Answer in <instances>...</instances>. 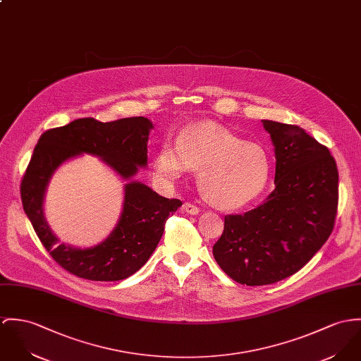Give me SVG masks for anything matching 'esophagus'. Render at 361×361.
Masks as SVG:
<instances>
[{"label": "esophagus", "mask_w": 361, "mask_h": 361, "mask_svg": "<svg viewBox=\"0 0 361 361\" xmlns=\"http://www.w3.org/2000/svg\"><path fill=\"white\" fill-rule=\"evenodd\" d=\"M182 211L186 212V214H190V215H197L200 212V208L195 205V204H192V202H185L182 205Z\"/></svg>", "instance_id": "34e87169"}]
</instances>
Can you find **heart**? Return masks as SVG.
Here are the masks:
<instances>
[{
    "instance_id": "b5f03b06",
    "label": "heart",
    "mask_w": 361,
    "mask_h": 361,
    "mask_svg": "<svg viewBox=\"0 0 361 361\" xmlns=\"http://www.w3.org/2000/svg\"><path fill=\"white\" fill-rule=\"evenodd\" d=\"M189 168L198 169L201 195L221 209L250 204L270 178V160L262 146L212 123L186 127L176 145L166 142L156 156V173L168 183L182 178Z\"/></svg>"
}]
</instances>
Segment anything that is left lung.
I'll list each match as a JSON object with an SVG mask.
<instances>
[{
    "instance_id": "1",
    "label": "left lung",
    "mask_w": 361,
    "mask_h": 361,
    "mask_svg": "<svg viewBox=\"0 0 361 361\" xmlns=\"http://www.w3.org/2000/svg\"><path fill=\"white\" fill-rule=\"evenodd\" d=\"M276 153L274 190L243 215H226L212 252L245 286H266L300 270L332 233L338 169L324 145L300 127L263 120Z\"/></svg>"
}]
</instances>
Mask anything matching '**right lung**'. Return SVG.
<instances>
[{
	"instance_id": "add662e5",
	"label": "right lung",
	"mask_w": 361,
	"mask_h": 361,
	"mask_svg": "<svg viewBox=\"0 0 361 361\" xmlns=\"http://www.w3.org/2000/svg\"><path fill=\"white\" fill-rule=\"evenodd\" d=\"M153 128L145 117L110 123L78 118L65 127L44 132L20 183L23 209L39 241L68 273L92 281H118L137 271L156 250L169 215L182 205L178 198L159 196L140 182H128L121 218L111 234L99 245L74 248L59 244L44 218V195L55 169L81 153L100 157L123 179L147 164V139Z\"/></svg>"
}]
</instances>
